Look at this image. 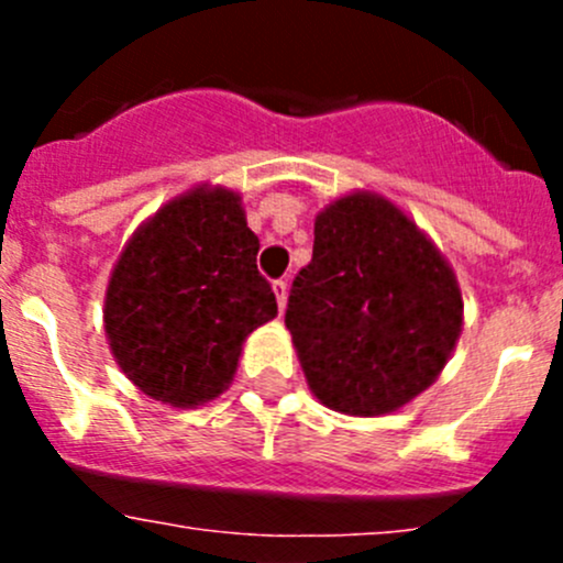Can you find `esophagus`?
<instances>
[{
    "label": "esophagus",
    "instance_id": "esophagus-1",
    "mask_svg": "<svg viewBox=\"0 0 563 563\" xmlns=\"http://www.w3.org/2000/svg\"><path fill=\"white\" fill-rule=\"evenodd\" d=\"M272 291H275L277 308H280V313H283V310H286V302H288V280H275L272 283Z\"/></svg>",
    "mask_w": 563,
    "mask_h": 563
}]
</instances>
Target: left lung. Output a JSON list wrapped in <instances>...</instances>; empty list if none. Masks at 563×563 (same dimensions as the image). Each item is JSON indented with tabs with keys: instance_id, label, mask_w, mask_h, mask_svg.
Returning a JSON list of instances; mask_svg holds the SVG:
<instances>
[{
	"instance_id": "obj_1",
	"label": "left lung",
	"mask_w": 563,
	"mask_h": 563,
	"mask_svg": "<svg viewBox=\"0 0 563 563\" xmlns=\"http://www.w3.org/2000/svg\"><path fill=\"white\" fill-rule=\"evenodd\" d=\"M286 327L318 402L384 417L441 376L463 332V294L406 209L351 190L316 214L313 258L294 280Z\"/></svg>"
}]
</instances>
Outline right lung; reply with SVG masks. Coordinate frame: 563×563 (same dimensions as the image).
I'll return each instance as SVG.
<instances>
[{"label": "right lung", "instance_id": "add662e5", "mask_svg": "<svg viewBox=\"0 0 563 563\" xmlns=\"http://www.w3.org/2000/svg\"><path fill=\"white\" fill-rule=\"evenodd\" d=\"M258 247L240 192L209 181L163 203L124 242L103 327L113 362L146 397L198 408L231 387L250 332L277 316Z\"/></svg>", "mask_w": 563, "mask_h": 563}]
</instances>
